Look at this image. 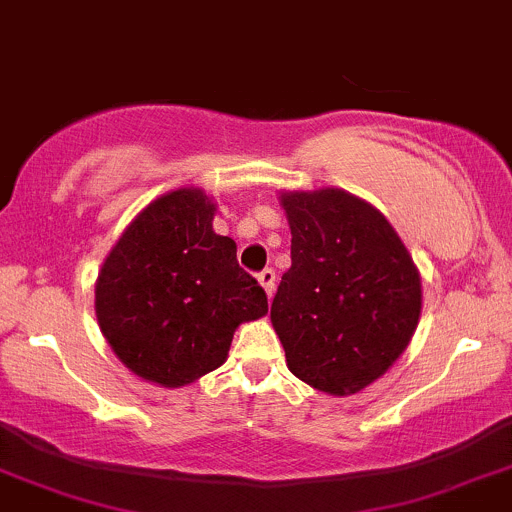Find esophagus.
Returning <instances> with one entry per match:
<instances>
[{
  "instance_id": "esophagus-1",
  "label": "esophagus",
  "mask_w": 512,
  "mask_h": 512,
  "mask_svg": "<svg viewBox=\"0 0 512 512\" xmlns=\"http://www.w3.org/2000/svg\"><path fill=\"white\" fill-rule=\"evenodd\" d=\"M258 283H261V288L266 290L268 298H273V293H276V271H273V268L261 271L258 273Z\"/></svg>"
}]
</instances>
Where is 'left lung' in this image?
<instances>
[{
	"mask_svg": "<svg viewBox=\"0 0 512 512\" xmlns=\"http://www.w3.org/2000/svg\"><path fill=\"white\" fill-rule=\"evenodd\" d=\"M290 261L271 322L293 376L329 395H354L408 349L422 280L381 210L342 188L283 190Z\"/></svg>",
	"mask_w": 512,
	"mask_h": 512,
	"instance_id": "8db88e82",
	"label": "left lung"
}]
</instances>
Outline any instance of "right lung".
<instances>
[{"label": "right lung", "mask_w": 512, "mask_h": 512, "mask_svg": "<svg viewBox=\"0 0 512 512\" xmlns=\"http://www.w3.org/2000/svg\"><path fill=\"white\" fill-rule=\"evenodd\" d=\"M217 205L178 188L131 219L104 258L95 315L117 359L163 388L190 386L227 361L239 324L268 300L236 261L234 239L214 234Z\"/></svg>", "instance_id": "obj_1"}]
</instances>
